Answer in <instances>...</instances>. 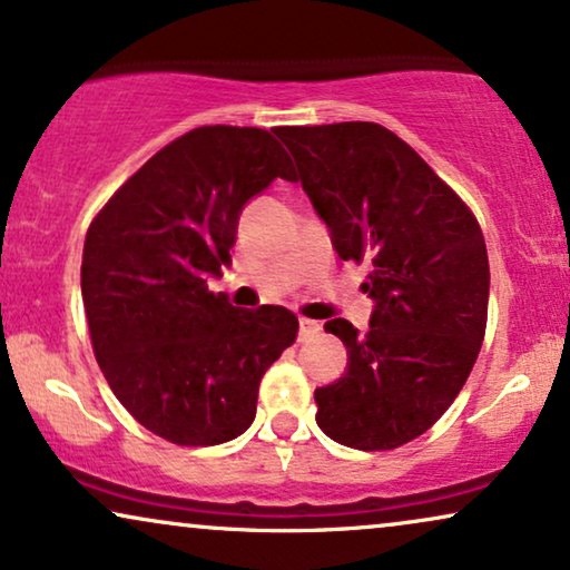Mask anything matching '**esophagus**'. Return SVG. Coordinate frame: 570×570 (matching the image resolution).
<instances>
[{
    "instance_id": "1",
    "label": "esophagus",
    "mask_w": 570,
    "mask_h": 570,
    "mask_svg": "<svg viewBox=\"0 0 570 570\" xmlns=\"http://www.w3.org/2000/svg\"><path fill=\"white\" fill-rule=\"evenodd\" d=\"M298 337L301 340H312L316 332L322 330V324L320 322H314V320H306V316H301V322H298Z\"/></svg>"
}]
</instances>
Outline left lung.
I'll use <instances>...</instances> for the list:
<instances>
[{
    "mask_svg": "<svg viewBox=\"0 0 570 570\" xmlns=\"http://www.w3.org/2000/svg\"><path fill=\"white\" fill-rule=\"evenodd\" d=\"M301 188L343 262H368V332L324 330L348 351L345 374L316 387V424L356 450L416 440L469 380L487 327L490 262L482 227L450 186L376 122L277 128Z\"/></svg>",
    "mask_w": 570,
    "mask_h": 570,
    "instance_id": "1",
    "label": "left lung"
}]
</instances>
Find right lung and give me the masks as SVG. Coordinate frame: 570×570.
Listing matches in <instances>:
<instances>
[{"instance_id": "add662e5", "label": "right lung", "mask_w": 570, "mask_h": 570, "mask_svg": "<svg viewBox=\"0 0 570 570\" xmlns=\"http://www.w3.org/2000/svg\"><path fill=\"white\" fill-rule=\"evenodd\" d=\"M293 180L269 130L206 125L154 154L91 222L80 267L109 387L175 445H219L254 424L258 384L298 332L283 306L243 312L209 277L230 267L243 206Z\"/></svg>"}]
</instances>
